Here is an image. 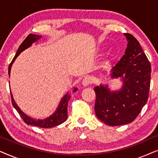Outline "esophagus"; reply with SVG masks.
<instances>
[{
    "label": "esophagus",
    "mask_w": 158,
    "mask_h": 158,
    "mask_svg": "<svg viewBox=\"0 0 158 158\" xmlns=\"http://www.w3.org/2000/svg\"><path fill=\"white\" fill-rule=\"evenodd\" d=\"M90 83H91V79H90V77H84V79L82 81V85H83V86H85V87L89 85Z\"/></svg>",
    "instance_id": "esophagus-1"
}]
</instances>
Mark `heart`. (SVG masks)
I'll use <instances>...</instances> for the list:
<instances>
[{"instance_id": "1", "label": "heart", "mask_w": 158, "mask_h": 158, "mask_svg": "<svg viewBox=\"0 0 158 158\" xmlns=\"http://www.w3.org/2000/svg\"><path fill=\"white\" fill-rule=\"evenodd\" d=\"M109 60H108V59H106V60H103V61L102 62H101V67H103V68H104V67L107 66L108 64H109Z\"/></svg>"}]
</instances>
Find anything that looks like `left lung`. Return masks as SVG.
Listing matches in <instances>:
<instances>
[{
    "label": "left lung",
    "mask_w": 158,
    "mask_h": 158,
    "mask_svg": "<svg viewBox=\"0 0 158 158\" xmlns=\"http://www.w3.org/2000/svg\"><path fill=\"white\" fill-rule=\"evenodd\" d=\"M127 47L124 55L110 72L111 79L120 78V89L111 90L109 84H101L96 93L95 112L109 126L132 122L146 104L150 86L151 66L135 36L125 33Z\"/></svg>",
    "instance_id": "left-lung-1"
}]
</instances>
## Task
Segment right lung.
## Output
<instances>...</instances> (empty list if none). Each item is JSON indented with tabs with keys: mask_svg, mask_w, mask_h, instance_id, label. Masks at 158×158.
Segmentation results:
<instances>
[{
	"mask_svg": "<svg viewBox=\"0 0 158 158\" xmlns=\"http://www.w3.org/2000/svg\"><path fill=\"white\" fill-rule=\"evenodd\" d=\"M41 38H42V36L41 35L30 34L25 39L24 41L21 43V44L19 46L18 50L16 52V55H15L14 59H13L11 62H10V64H9V67H8V75H9V77L12 64L15 62V60L16 59L17 57H18L23 51H24L25 49H27L29 48V47H31L33 43L36 42L38 40H40ZM77 88H73V92L75 93V91H77ZM10 96H11L12 104L15 108V109L18 111V113L19 114V115L21 116V117L23 118L24 122L28 125H33V126L41 127V128L48 129L58 126V125L62 124V123L65 122L67 118H68V103L71 97V95L69 92L67 93V94L61 98L56 111L54 112L51 116H49V117H47L46 118H44V119H40V118H39V119H36V118H32L31 116L27 115L25 113H23V112L21 110L20 108L18 106V105L16 104V101H14V97H13V95L11 94V91H10Z\"/></svg>",
	"mask_w": 158,
	"mask_h": 158,
	"instance_id": "add662e5",
	"label": "right lung"
}]
</instances>
